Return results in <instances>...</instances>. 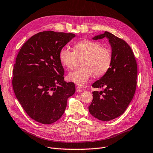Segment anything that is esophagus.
Returning a JSON list of instances; mask_svg holds the SVG:
<instances>
[{"mask_svg":"<svg viewBox=\"0 0 153 153\" xmlns=\"http://www.w3.org/2000/svg\"><path fill=\"white\" fill-rule=\"evenodd\" d=\"M76 90L77 92H82L83 91V89H82V87L80 86H76Z\"/></svg>","mask_w":153,"mask_h":153,"instance_id":"34e87169","label":"esophagus"}]
</instances>
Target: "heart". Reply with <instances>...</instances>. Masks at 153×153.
I'll return each instance as SVG.
<instances>
[{"mask_svg": "<svg viewBox=\"0 0 153 153\" xmlns=\"http://www.w3.org/2000/svg\"><path fill=\"white\" fill-rule=\"evenodd\" d=\"M76 57H84L80 66L69 73V80L78 85H84L92 76L100 78L108 72L113 61L112 52L109 48L103 47L98 41L84 39L73 46V52L62 47L59 52V59L62 66L71 69L75 66Z\"/></svg>", "mask_w": 153, "mask_h": 153, "instance_id": "b5f03b06", "label": "heart"}]
</instances>
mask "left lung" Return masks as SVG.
<instances>
[{"instance_id": "obj_1", "label": "left lung", "mask_w": 153, "mask_h": 153, "mask_svg": "<svg viewBox=\"0 0 153 153\" xmlns=\"http://www.w3.org/2000/svg\"><path fill=\"white\" fill-rule=\"evenodd\" d=\"M108 39L112 50L113 61L108 72L95 82L94 88H104L92 92L93 99L89 106L92 116L108 121L121 115L135 93L137 64L130 46L126 41L108 32L93 38Z\"/></svg>"}]
</instances>
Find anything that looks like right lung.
<instances>
[{"mask_svg": "<svg viewBox=\"0 0 153 153\" xmlns=\"http://www.w3.org/2000/svg\"><path fill=\"white\" fill-rule=\"evenodd\" d=\"M75 35L40 32L23 45L13 68L12 85L16 98L29 116L44 124L62 117L67 100L75 92L73 82H64L59 52Z\"/></svg>", "mask_w": 153, "mask_h": 153, "instance_id": "1", "label": "right lung"}]
</instances>
